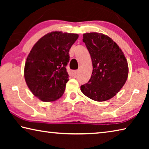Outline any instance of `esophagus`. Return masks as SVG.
Returning <instances> with one entry per match:
<instances>
[{
  "label": "esophagus",
  "instance_id": "34e87169",
  "mask_svg": "<svg viewBox=\"0 0 149 149\" xmlns=\"http://www.w3.org/2000/svg\"><path fill=\"white\" fill-rule=\"evenodd\" d=\"M77 73H78V70H74V71L72 72V74H74V75H76V74H77Z\"/></svg>",
  "mask_w": 149,
  "mask_h": 149
}]
</instances>
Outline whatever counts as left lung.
<instances>
[{
    "label": "left lung",
    "instance_id": "1",
    "mask_svg": "<svg viewBox=\"0 0 149 149\" xmlns=\"http://www.w3.org/2000/svg\"><path fill=\"white\" fill-rule=\"evenodd\" d=\"M93 64L88 83L81 86L84 94L95 101H105L117 94L128 76V64L118 45L107 35L87 33L83 35Z\"/></svg>",
    "mask_w": 149,
    "mask_h": 149
}]
</instances>
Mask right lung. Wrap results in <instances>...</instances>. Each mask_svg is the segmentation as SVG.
<instances>
[{"mask_svg":"<svg viewBox=\"0 0 149 149\" xmlns=\"http://www.w3.org/2000/svg\"><path fill=\"white\" fill-rule=\"evenodd\" d=\"M78 37L76 33H49L30 51L25 64V80L33 94L42 101H54L64 94L69 80L65 68L69 51Z\"/></svg>","mask_w":149,"mask_h":149,"instance_id":"right-lung-1","label":"right lung"}]
</instances>
